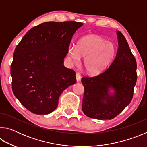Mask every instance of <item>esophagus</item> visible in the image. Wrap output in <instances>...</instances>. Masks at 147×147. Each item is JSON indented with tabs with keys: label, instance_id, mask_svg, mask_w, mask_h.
I'll use <instances>...</instances> for the list:
<instances>
[{
	"label": "esophagus",
	"instance_id": "esophagus-1",
	"mask_svg": "<svg viewBox=\"0 0 147 147\" xmlns=\"http://www.w3.org/2000/svg\"><path fill=\"white\" fill-rule=\"evenodd\" d=\"M76 81L79 82L81 80V76H80V74L79 73H76Z\"/></svg>",
	"mask_w": 147,
	"mask_h": 147
}]
</instances>
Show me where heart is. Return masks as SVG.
Wrapping results in <instances>:
<instances>
[{"mask_svg":"<svg viewBox=\"0 0 147 147\" xmlns=\"http://www.w3.org/2000/svg\"><path fill=\"white\" fill-rule=\"evenodd\" d=\"M115 45L100 37L87 36L79 40L76 47H71L68 56L77 63L80 58H84V67L88 73H100L108 67L115 56Z\"/></svg>","mask_w":147,"mask_h":147,"instance_id":"obj_1","label":"heart"}]
</instances>
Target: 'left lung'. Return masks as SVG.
Segmentation results:
<instances>
[{
  "mask_svg": "<svg viewBox=\"0 0 147 147\" xmlns=\"http://www.w3.org/2000/svg\"><path fill=\"white\" fill-rule=\"evenodd\" d=\"M119 48L110 66L94 76H84L82 111L86 116L110 120L131 101L137 81V63L123 34L117 32ZM109 88L114 90L109 95Z\"/></svg>",
  "mask_w": 147,
  "mask_h": 147,
  "instance_id": "obj_1",
  "label": "left lung"
}]
</instances>
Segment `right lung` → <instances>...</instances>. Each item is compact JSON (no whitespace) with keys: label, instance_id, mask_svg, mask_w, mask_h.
I'll use <instances>...</instances> for the list:
<instances>
[{"label":"right lung","instance_id":"right-lung-1","mask_svg":"<svg viewBox=\"0 0 147 147\" xmlns=\"http://www.w3.org/2000/svg\"><path fill=\"white\" fill-rule=\"evenodd\" d=\"M82 25L76 21L46 22L30 30L17 45L10 70L12 91L30 111L53 112L62 92L76 82L75 72L63 65V59Z\"/></svg>","mask_w":147,"mask_h":147}]
</instances>
